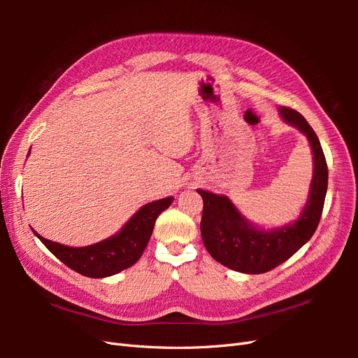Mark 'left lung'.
<instances>
[{
	"instance_id": "8db88e82",
	"label": "left lung",
	"mask_w": 358,
	"mask_h": 358,
	"mask_svg": "<svg viewBox=\"0 0 358 358\" xmlns=\"http://www.w3.org/2000/svg\"><path fill=\"white\" fill-rule=\"evenodd\" d=\"M279 110L285 122L297 127L308 137L313 154L309 200L296 222L273 231L257 230L229 199L197 189L203 199L200 222L203 243L216 262L236 272L258 275L282 264L310 239L321 220L329 182V169L321 143L297 110L285 106Z\"/></svg>"
}]
</instances>
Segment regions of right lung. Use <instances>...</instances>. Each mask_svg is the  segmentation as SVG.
<instances>
[{
	"label": "right lung",
	"instance_id": "1",
	"mask_svg": "<svg viewBox=\"0 0 358 358\" xmlns=\"http://www.w3.org/2000/svg\"><path fill=\"white\" fill-rule=\"evenodd\" d=\"M173 197L148 203L113 237L85 248H69L34 234L49 251L74 272L88 278L119 273L138 262L148 246L158 215L171 204Z\"/></svg>",
	"mask_w": 358,
	"mask_h": 358
}]
</instances>
